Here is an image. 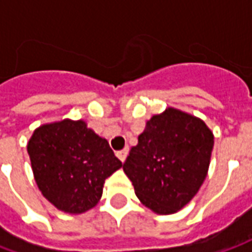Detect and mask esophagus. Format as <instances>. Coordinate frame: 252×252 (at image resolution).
<instances>
[{
  "mask_svg": "<svg viewBox=\"0 0 252 252\" xmlns=\"http://www.w3.org/2000/svg\"><path fill=\"white\" fill-rule=\"evenodd\" d=\"M128 148H124V150H120V151H117L116 153V155H117V158L120 159L121 162H126V155H128Z\"/></svg>",
  "mask_w": 252,
  "mask_h": 252,
  "instance_id": "obj_1",
  "label": "esophagus"
}]
</instances>
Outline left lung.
Instances as JSON below:
<instances>
[{
	"label": "left lung",
	"instance_id": "left-lung-1",
	"mask_svg": "<svg viewBox=\"0 0 252 252\" xmlns=\"http://www.w3.org/2000/svg\"><path fill=\"white\" fill-rule=\"evenodd\" d=\"M212 150L213 133L204 121L169 108L147 121L123 169L143 205L170 215L197 194Z\"/></svg>",
	"mask_w": 252,
	"mask_h": 252
}]
</instances>
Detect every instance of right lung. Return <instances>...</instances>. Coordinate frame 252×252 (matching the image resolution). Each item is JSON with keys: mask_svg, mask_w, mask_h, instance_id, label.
<instances>
[{"mask_svg": "<svg viewBox=\"0 0 252 252\" xmlns=\"http://www.w3.org/2000/svg\"><path fill=\"white\" fill-rule=\"evenodd\" d=\"M27 150L41 194L67 213L93 208L105 180L123 166L109 143L82 120L39 126Z\"/></svg>", "mask_w": 252, "mask_h": 252, "instance_id": "add662e5", "label": "right lung"}]
</instances>
